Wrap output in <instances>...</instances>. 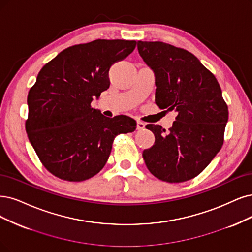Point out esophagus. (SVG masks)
Segmentation results:
<instances>
[{
  "label": "esophagus",
  "instance_id": "34e87169",
  "mask_svg": "<svg viewBox=\"0 0 252 252\" xmlns=\"http://www.w3.org/2000/svg\"><path fill=\"white\" fill-rule=\"evenodd\" d=\"M145 127V124L142 123V121L140 120H137V129L138 131H141V129H143Z\"/></svg>",
  "mask_w": 252,
  "mask_h": 252
}]
</instances>
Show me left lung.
I'll return each instance as SVG.
<instances>
[{
  "instance_id": "obj_1",
  "label": "left lung",
  "mask_w": 252,
  "mask_h": 252,
  "mask_svg": "<svg viewBox=\"0 0 252 252\" xmlns=\"http://www.w3.org/2000/svg\"><path fill=\"white\" fill-rule=\"evenodd\" d=\"M137 48L155 72L157 106L178 114L169 132L159 125L145 126L156 139L142 154L146 167L167 183L194 179L224 141L228 108L219 83L184 49L161 41H138Z\"/></svg>"
}]
</instances>
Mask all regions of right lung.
Here are the masks:
<instances>
[{
	"label": "right lung",
	"instance_id": "right-lung-1",
	"mask_svg": "<svg viewBox=\"0 0 252 252\" xmlns=\"http://www.w3.org/2000/svg\"><path fill=\"white\" fill-rule=\"evenodd\" d=\"M135 40L96 39L69 46L46 63L28 93V138L40 162L57 178L82 182L98 173L114 139L132 133L136 121L109 118L91 108L110 86L112 64L136 48Z\"/></svg>",
	"mask_w": 252,
	"mask_h": 252
}]
</instances>
